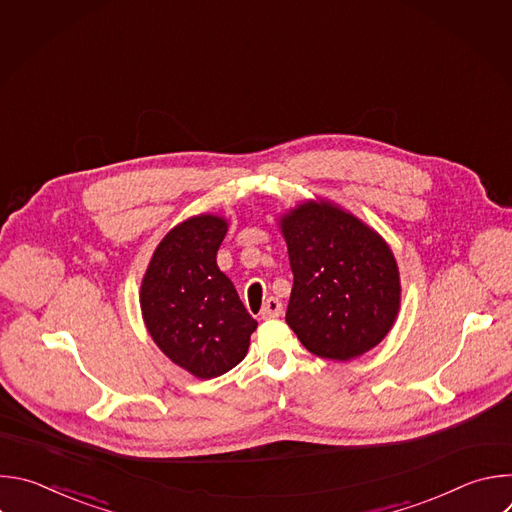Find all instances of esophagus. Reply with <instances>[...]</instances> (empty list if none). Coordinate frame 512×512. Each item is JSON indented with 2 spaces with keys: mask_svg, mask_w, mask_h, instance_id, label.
<instances>
[{
  "mask_svg": "<svg viewBox=\"0 0 512 512\" xmlns=\"http://www.w3.org/2000/svg\"><path fill=\"white\" fill-rule=\"evenodd\" d=\"M281 314H283V304H281L277 298H269V300H265L263 310H261V318H263V320L279 318Z\"/></svg>",
  "mask_w": 512,
  "mask_h": 512,
  "instance_id": "34e87169",
  "label": "esophagus"
}]
</instances>
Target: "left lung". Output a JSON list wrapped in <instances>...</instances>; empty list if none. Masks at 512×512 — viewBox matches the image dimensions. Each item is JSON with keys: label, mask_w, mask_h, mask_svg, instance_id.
Returning a JSON list of instances; mask_svg holds the SVG:
<instances>
[{"label": "left lung", "mask_w": 512, "mask_h": 512, "mask_svg": "<svg viewBox=\"0 0 512 512\" xmlns=\"http://www.w3.org/2000/svg\"><path fill=\"white\" fill-rule=\"evenodd\" d=\"M294 287L287 326L316 356L350 360L377 346L401 302L387 243L356 216L306 202L281 218Z\"/></svg>", "instance_id": "obj_1"}]
</instances>
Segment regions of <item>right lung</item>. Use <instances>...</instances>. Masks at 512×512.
Here are the masks:
<instances>
[{
    "mask_svg": "<svg viewBox=\"0 0 512 512\" xmlns=\"http://www.w3.org/2000/svg\"><path fill=\"white\" fill-rule=\"evenodd\" d=\"M225 235V218H188L162 239L141 281L148 332L172 362L198 379L237 367L257 328L233 281L216 265Z\"/></svg>",
    "mask_w": 512,
    "mask_h": 512,
    "instance_id": "1",
    "label": "right lung"
}]
</instances>
